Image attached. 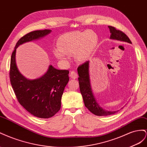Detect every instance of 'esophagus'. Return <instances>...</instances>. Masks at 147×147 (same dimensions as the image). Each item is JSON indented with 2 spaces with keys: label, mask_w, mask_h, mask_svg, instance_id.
Wrapping results in <instances>:
<instances>
[{
  "label": "esophagus",
  "mask_w": 147,
  "mask_h": 147,
  "mask_svg": "<svg viewBox=\"0 0 147 147\" xmlns=\"http://www.w3.org/2000/svg\"><path fill=\"white\" fill-rule=\"evenodd\" d=\"M69 77L71 79H75L78 78V74L76 72V71H71L70 73H69Z\"/></svg>",
  "instance_id": "34e87169"
}]
</instances>
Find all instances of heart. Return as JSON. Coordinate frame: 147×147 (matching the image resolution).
Instances as JSON below:
<instances>
[{
  "label": "heart",
  "instance_id": "b5f03b06",
  "mask_svg": "<svg viewBox=\"0 0 147 147\" xmlns=\"http://www.w3.org/2000/svg\"><path fill=\"white\" fill-rule=\"evenodd\" d=\"M98 37L92 31H73L61 35L57 41L58 48L54 55L58 60L65 61L73 54L78 61H84L91 55L97 45Z\"/></svg>",
  "mask_w": 147,
  "mask_h": 147
}]
</instances>
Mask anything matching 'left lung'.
Wrapping results in <instances>:
<instances>
[{
	"label": "left lung",
	"mask_w": 147,
	"mask_h": 147,
	"mask_svg": "<svg viewBox=\"0 0 147 147\" xmlns=\"http://www.w3.org/2000/svg\"><path fill=\"white\" fill-rule=\"evenodd\" d=\"M108 28L110 29L111 33V39L126 42L130 44L132 43L127 36L123 31L118 30L116 28L113 26H108ZM89 61H87L81 65L79 66L78 68V73L79 76L78 78L79 88H80V92L82 94L86 107L96 116H108L115 114L117 111H109L105 110L104 109L99 106V105L96 101L91 88L89 73Z\"/></svg>",
	"instance_id": "obj_1"
}]
</instances>
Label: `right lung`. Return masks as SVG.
I'll return each instance as SVG.
<instances>
[{
	"label": "right lung",
	"mask_w": 147,
	"mask_h": 147,
	"mask_svg": "<svg viewBox=\"0 0 147 147\" xmlns=\"http://www.w3.org/2000/svg\"><path fill=\"white\" fill-rule=\"evenodd\" d=\"M50 29L34 31L23 36L16 44L10 61L11 85L21 105L31 115L49 118L60 110L65 87L69 81V71L60 70L50 65L42 76L29 80L20 73L16 64V50L19 45L49 34Z\"/></svg>",
	"instance_id": "right-lung-1"
}]
</instances>
